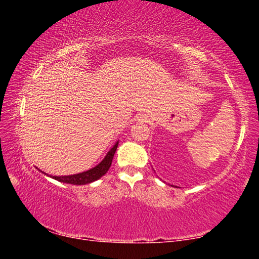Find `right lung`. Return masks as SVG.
I'll return each mask as SVG.
<instances>
[{
	"label": "right lung",
	"mask_w": 259,
	"mask_h": 259,
	"mask_svg": "<svg viewBox=\"0 0 259 259\" xmlns=\"http://www.w3.org/2000/svg\"><path fill=\"white\" fill-rule=\"evenodd\" d=\"M117 144L119 143H116L115 145L113 146L112 150L107 153L106 156H105V159L100 162L98 165H96L95 168L88 170V171H84V172L72 175V176H60V177L54 176L52 178L61 183L73 184V185H84V184H89L97 181V179L104 176V175L108 171L109 166L112 164L113 156L116 152Z\"/></svg>",
	"instance_id": "add662e5"
}]
</instances>
